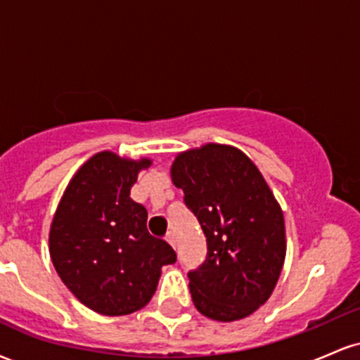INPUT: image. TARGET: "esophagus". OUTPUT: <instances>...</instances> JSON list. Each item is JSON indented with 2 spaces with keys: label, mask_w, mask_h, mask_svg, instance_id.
<instances>
[{
  "label": "esophagus",
  "mask_w": 360,
  "mask_h": 360,
  "mask_svg": "<svg viewBox=\"0 0 360 360\" xmlns=\"http://www.w3.org/2000/svg\"><path fill=\"white\" fill-rule=\"evenodd\" d=\"M166 240H167V243H171L172 247H176V237H174V233H172V232H167Z\"/></svg>",
  "instance_id": "34e87169"
}]
</instances>
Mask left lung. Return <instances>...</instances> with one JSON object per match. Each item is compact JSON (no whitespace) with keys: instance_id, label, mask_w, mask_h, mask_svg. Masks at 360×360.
<instances>
[{"instance_id":"8db88e82","label":"left lung","mask_w":360,"mask_h":360,"mask_svg":"<svg viewBox=\"0 0 360 360\" xmlns=\"http://www.w3.org/2000/svg\"><path fill=\"white\" fill-rule=\"evenodd\" d=\"M171 177L208 243L206 260L188 274L194 307L217 321L252 315L271 298L286 257L284 214L266 179L225 143L179 152Z\"/></svg>"}]
</instances>
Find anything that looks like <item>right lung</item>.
<instances>
[{"label":"right lung","instance_id":"obj_1","mask_svg":"<svg viewBox=\"0 0 360 360\" xmlns=\"http://www.w3.org/2000/svg\"><path fill=\"white\" fill-rule=\"evenodd\" d=\"M152 160L110 150L89 157L69 181L49 232L53 267L84 307L106 316L139 311L154 296L176 252L147 230V210L130 198Z\"/></svg>","mask_w":360,"mask_h":360}]
</instances>
